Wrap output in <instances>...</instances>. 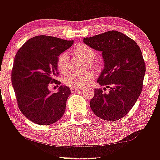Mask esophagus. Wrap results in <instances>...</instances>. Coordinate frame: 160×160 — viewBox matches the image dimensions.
I'll list each match as a JSON object with an SVG mask.
<instances>
[{
	"label": "esophagus",
	"mask_w": 160,
	"mask_h": 160,
	"mask_svg": "<svg viewBox=\"0 0 160 160\" xmlns=\"http://www.w3.org/2000/svg\"><path fill=\"white\" fill-rule=\"evenodd\" d=\"M81 90H82V88H76V87L71 88V92H80Z\"/></svg>",
	"instance_id": "1"
}]
</instances>
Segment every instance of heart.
Here are the masks:
<instances>
[{"instance_id": "b5f03b06", "label": "heart", "mask_w": 160, "mask_h": 160, "mask_svg": "<svg viewBox=\"0 0 160 160\" xmlns=\"http://www.w3.org/2000/svg\"><path fill=\"white\" fill-rule=\"evenodd\" d=\"M74 55L83 59L84 61L90 62V65L92 66L91 62L95 58L96 54L95 52L86 44H80L73 51ZM57 68L61 74H65L68 70V55L66 52H63L58 56L57 61ZM94 78V74L91 71H86L83 73H68L64 78V82L66 85L72 87L80 88L85 86L91 82Z\"/></svg>"}]
</instances>
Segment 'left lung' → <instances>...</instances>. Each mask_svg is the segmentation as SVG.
Returning <instances> with one entry per match:
<instances>
[{
    "label": "left lung",
    "mask_w": 160,
    "mask_h": 160,
    "mask_svg": "<svg viewBox=\"0 0 160 160\" xmlns=\"http://www.w3.org/2000/svg\"><path fill=\"white\" fill-rule=\"evenodd\" d=\"M83 42L101 51L104 67L97 80L102 89H95L90 108L97 117L108 121L118 120L127 114L137 102L143 88L146 71L140 47L126 34L109 31Z\"/></svg>",
    "instance_id": "obj_1"
}]
</instances>
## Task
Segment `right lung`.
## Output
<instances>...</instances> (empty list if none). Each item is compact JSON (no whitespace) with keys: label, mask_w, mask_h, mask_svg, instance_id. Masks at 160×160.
I'll use <instances>...</instances> for the list:
<instances>
[{"label":"right lung","mask_w":160,"mask_h":160,"mask_svg":"<svg viewBox=\"0 0 160 160\" xmlns=\"http://www.w3.org/2000/svg\"><path fill=\"white\" fill-rule=\"evenodd\" d=\"M73 40L40 35L29 39L18 50L11 74L12 87L22 113L29 120L47 126L60 120L71 94L69 87L60 86L52 93L49 86L58 74L59 55L71 47Z\"/></svg>","instance_id":"add662e5"}]
</instances>
